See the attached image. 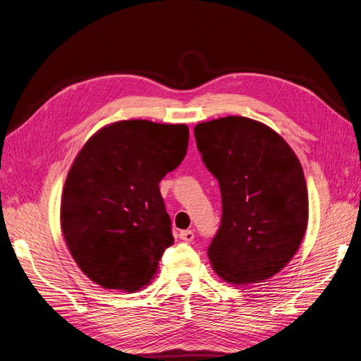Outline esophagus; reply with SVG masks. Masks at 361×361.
<instances>
[{
    "instance_id": "34e87169",
    "label": "esophagus",
    "mask_w": 361,
    "mask_h": 361,
    "mask_svg": "<svg viewBox=\"0 0 361 361\" xmlns=\"http://www.w3.org/2000/svg\"><path fill=\"white\" fill-rule=\"evenodd\" d=\"M180 239L184 243H192L195 239V232L193 231H181L180 232Z\"/></svg>"
}]
</instances>
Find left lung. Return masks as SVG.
Masks as SVG:
<instances>
[{"instance_id":"left-lung-1","label":"left lung","mask_w":361,"mask_h":361,"mask_svg":"<svg viewBox=\"0 0 361 361\" xmlns=\"http://www.w3.org/2000/svg\"><path fill=\"white\" fill-rule=\"evenodd\" d=\"M197 150L221 195L212 269L232 284L260 283L296 255L308 224L299 159L275 130L241 116L195 126Z\"/></svg>"}]
</instances>
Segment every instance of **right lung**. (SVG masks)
<instances>
[{"label": "right lung", "mask_w": 361, "mask_h": 361, "mask_svg": "<svg viewBox=\"0 0 361 361\" xmlns=\"http://www.w3.org/2000/svg\"><path fill=\"white\" fill-rule=\"evenodd\" d=\"M188 145L185 125L122 120L80 150L63 185L61 226L93 283L133 293L152 281L173 244L159 183L183 162Z\"/></svg>", "instance_id": "add662e5"}]
</instances>
